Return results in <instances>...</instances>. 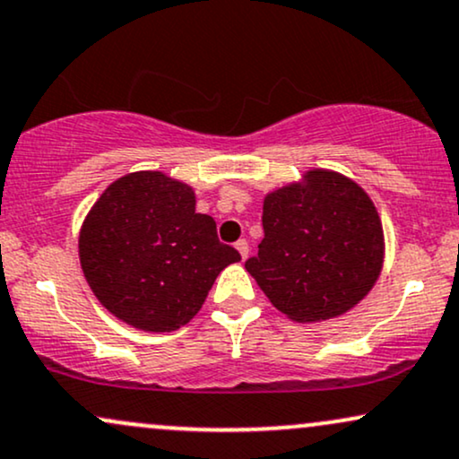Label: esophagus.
Listing matches in <instances>:
<instances>
[{"label":"esophagus","instance_id":"34e87169","mask_svg":"<svg viewBox=\"0 0 459 459\" xmlns=\"http://www.w3.org/2000/svg\"><path fill=\"white\" fill-rule=\"evenodd\" d=\"M235 247H237V252L241 254V258H244V261H246L247 252H250V246H247V241H246V239H239V241H237V244H235Z\"/></svg>","mask_w":459,"mask_h":459}]
</instances>
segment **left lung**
<instances>
[{
  "label": "left lung",
  "instance_id": "left-lung-1",
  "mask_svg": "<svg viewBox=\"0 0 459 459\" xmlns=\"http://www.w3.org/2000/svg\"><path fill=\"white\" fill-rule=\"evenodd\" d=\"M264 237L247 273L297 323H318L355 307L377 284L385 258L383 224L349 177L314 169L301 184L264 196Z\"/></svg>",
  "mask_w": 459,
  "mask_h": 459
}]
</instances>
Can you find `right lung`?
Wrapping results in <instances>:
<instances>
[{
  "label": "right lung",
  "instance_id": "1",
  "mask_svg": "<svg viewBox=\"0 0 459 459\" xmlns=\"http://www.w3.org/2000/svg\"><path fill=\"white\" fill-rule=\"evenodd\" d=\"M87 284L110 314L143 331H175L205 303L218 273L241 261L220 244L195 190L158 170L113 181L79 235Z\"/></svg>",
  "mask_w": 459,
  "mask_h": 459
}]
</instances>
